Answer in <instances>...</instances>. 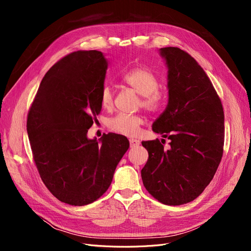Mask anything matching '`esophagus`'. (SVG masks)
Wrapping results in <instances>:
<instances>
[{"label":"esophagus","instance_id":"obj_1","mask_svg":"<svg viewBox=\"0 0 251 251\" xmlns=\"http://www.w3.org/2000/svg\"><path fill=\"white\" fill-rule=\"evenodd\" d=\"M130 144H131V147H132V148H135V147H138V146H139V144H140V141H139V140H137V139L131 138V139H130Z\"/></svg>","mask_w":251,"mask_h":251}]
</instances>
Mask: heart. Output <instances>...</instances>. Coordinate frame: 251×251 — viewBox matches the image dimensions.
<instances>
[{
	"label": "heart",
	"mask_w": 251,
	"mask_h": 251,
	"mask_svg": "<svg viewBox=\"0 0 251 251\" xmlns=\"http://www.w3.org/2000/svg\"><path fill=\"white\" fill-rule=\"evenodd\" d=\"M126 85L134 89L141 95V107L150 112H158L164 104V96L158 90L159 81L156 75L147 68L136 67L125 72L121 76ZM100 103L104 109H110L113 105V92L110 87L105 86L101 90ZM144 119L141 115H130V114L120 113L112 117L108 121V126L111 131L126 135H137Z\"/></svg>",
	"instance_id": "obj_1"
}]
</instances>
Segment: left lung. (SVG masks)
I'll use <instances>...</instances> for the list:
<instances>
[{"instance_id": "8db88e82", "label": "left lung", "mask_w": 251, "mask_h": 251, "mask_svg": "<svg viewBox=\"0 0 251 251\" xmlns=\"http://www.w3.org/2000/svg\"><path fill=\"white\" fill-rule=\"evenodd\" d=\"M168 65L169 102L153 131L170 139L142 141L149 159L141 170L144 187L166 205L200 196L214 178L224 147V111L206 73L187 52L160 49Z\"/></svg>"}]
</instances>
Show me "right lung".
I'll use <instances>...</instances> for the list:
<instances>
[{
    "label": "right lung",
    "mask_w": 251,
    "mask_h": 251,
    "mask_svg": "<svg viewBox=\"0 0 251 251\" xmlns=\"http://www.w3.org/2000/svg\"><path fill=\"white\" fill-rule=\"evenodd\" d=\"M107 69L100 51L70 53L45 74L28 113L27 133L44 184L74 206L107 192L130 147L126 136L115 133L103 134L100 141L87 137L101 111Z\"/></svg>",
    "instance_id": "obj_1"
}]
</instances>
